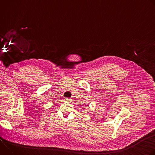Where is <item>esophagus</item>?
Returning a JSON list of instances; mask_svg holds the SVG:
<instances>
[{
	"label": "esophagus",
	"instance_id": "obj_1",
	"mask_svg": "<svg viewBox=\"0 0 155 155\" xmlns=\"http://www.w3.org/2000/svg\"><path fill=\"white\" fill-rule=\"evenodd\" d=\"M65 101H68V102H70V101H71V99L70 98H68V97H66L65 99Z\"/></svg>",
	"mask_w": 155,
	"mask_h": 155
}]
</instances>
